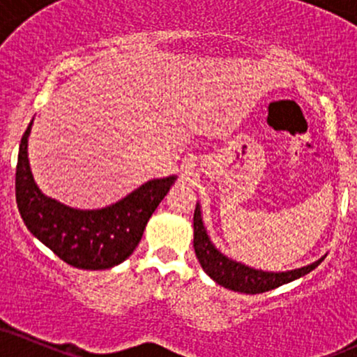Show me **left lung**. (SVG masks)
<instances>
[{"mask_svg":"<svg viewBox=\"0 0 357 357\" xmlns=\"http://www.w3.org/2000/svg\"><path fill=\"white\" fill-rule=\"evenodd\" d=\"M192 228H195V247L196 258H198L202 268L206 272V275L216 282V284L225 287V289L235 290L241 294H261L268 290L277 289V287L289 284V282L297 280V278L307 275L309 272L317 267L319 264L326 258V255L305 265V267L287 270V272H268V270H258L241 261L233 260L227 257L223 252H220L215 247L206 228H204L203 216H202V204L196 203L195 218H192Z\"/></svg>","mask_w":357,"mask_h":357,"instance_id":"1","label":"left lung"}]
</instances>
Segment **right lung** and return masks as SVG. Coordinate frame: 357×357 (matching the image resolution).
Listing matches in <instances>:
<instances>
[{"instance_id": "obj_1", "label": "right lung", "mask_w": 357, "mask_h": 357, "mask_svg": "<svg viewBox=\"0 0 357 357\" xmlns=\"http://www.w3.org/2000/svg\"><path fill=\"white\" fill-rule=\"evenodd\" d=\"M24 130L16 166V204L26 228L45 247L82 270H105L132 255L146 225L178 176L154 178L119 202L97 210H80L43 195L35 183L28 159Z\"/></svg>"}]
</instances>
